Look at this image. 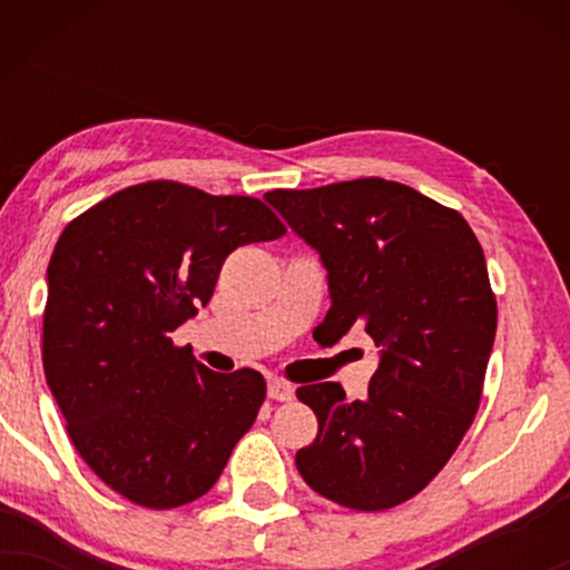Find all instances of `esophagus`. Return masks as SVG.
Instances as JSON below:
<instances>
[{
    "instance_id": "esophagus-1",
    "label": "esophagus",
    "mask_w": 570,
    "mask_h": 570,
    "mask_svg": "<svg viewBox=\"0 0 570 570\" xmlns=\"http://www.w3.org/2000/svg\"><path fill=\"white\" fill-rule=\"evenodd\" d=\"M267 394H269V400H275V402H291L293 400V386L283 379H272L269 386H267Z\"/></svg>"
}]
</instances>
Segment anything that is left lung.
Here are the masks:
<instances>
[{
  "mask_svg": "<svg viewBox=\"0 0 570 570\" xmlns=\"http://www.w3.org/2000/svg\"><path fill=\"white\" fill-rule=\"evenodd\" d=\"M264 199L322 256L326 337L357 324L381 347L365 400L334 381L295 392L318 420L295 466L345 509H394L443 470L480 407L498 326L480 240L456 209L386 178Z\"/></svg>",
  "mask_w": 570,
  "mask_h": 570,
  "instance_id": "obj_1",
  "label": "left lung"
}]
</instances>
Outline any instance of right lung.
<instances>
[{
	"mask_svg": "<svg viewBox=\"0 0 570 570\" xmlns=\"http://www.w3.org/2000/svg\"><path fill=\"white\" fill-rule=\"evenodd\" d=\"M283 233L262 199L147 181L59 236L46 272V384L85 464L127 501H197L254 425L262 373L209 371L170 332L207 306L225 256Z\"/></svg>",
	"mask_w": 570,
	"mask_h": 570,
	"instance_id": "1",
	"label": "right lung"
}]
</instances>
